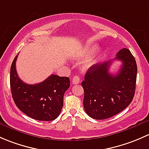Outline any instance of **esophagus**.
Returning <instances> with one entry per match:
<instances>
[{"mask_svg":"<svg viewBox=\"0 0 149 149\" xmlns=\"http://www.w3.org/2000/svg\"><path fill=\"white\" fill-rule=\"evenodd\" d=\"M72 82V84H74V85H76V84L79 83V82H80V81H79V77H78V76H74V77H73Z\"/></svg>","mask_w":149,"mask_h":149,"instance_id":"34e87169","label":"esophagus"}]
</instances>
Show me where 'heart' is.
<instances>
[{
  "mask_svg": "<svg viewBox=\"0 0 149 149\" xmlns=\"http://www.w3.org/2000/svg\"><path fill=\"white\" fill-rule=\"evenodd\" d=\"M96 47H97V45H95V44H87L85 47H84L83 48L81 49L79 51L73 54L72 55V59H74V60H79V59L86 57V56L91 54L95 51ZM100 52H98L96 54H95L93 56L89 57L87 60L85 61V62L82 64V66H81L82 70H83V71H86V70L91 68V67L97 62L98 59L100 57Z\"/></svg>",
  "mask_w": 149,
  "mask_h": 149,
  "instance_id": "b5f03b06",
  "label": "heart"
}]
</instances>
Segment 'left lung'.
Listing matches in <instances>:
<instances>
[{
  "label": "left lung",
  "instance_id": "8db88e82",
  "mask_svg": "<svg viewBox=\"0 0 149 149\" xmlns=\"http://www.w3.org/2000/svg\"><path fill=\"white\" fill-rule=\"evenodd\" d=\"M115 60L122 62L116 74H110L111 60L89 69L82 82L83 105L87 115L96 120L113 117L128 106L136 90L137 64L129 49L123 48Z\"/></svg>",
  "mask_w": 149,
  "mask_h": 149
}]
</instances>
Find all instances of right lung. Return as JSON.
<instances>
[{"instance_id": "obj_1", "label": "right lung", "mask_w": 149, "mask_h": 149, "mask_svg": "<svg viewBox=\"0 0 149 149\" xmlns=\"http://www.w3.org/2000/svg\"><path fill=\"white\" fill-rule=\"evenodd\" d=\"M18 55L12 62L10 73V90L15 104L23 113L35 120H54L63 107L64 95L70 87V79L52 74L40 83H25L16 72Z\"/></svg>"}]
</instances>
